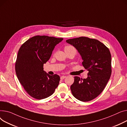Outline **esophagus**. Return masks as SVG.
I'll return each mask as SVG.
<instances>
[{
  "label": "esophagus",
  "mask_w": 127,
  "mask_h": 127,
  "mask_svg": "<svg viewBox=\"0 0 127 127\" xmlns=\"http://www.w3.org/2000/svg\"><path fill=\"white\" fill-rule=\"evenodd\" d=\"M65 77H66V76H62L61 77V79H64Z\"/></svg>",
  "instance_id": "34e87169"
}]
</instances>
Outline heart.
Masks as SVG:
<instances>
[{
    "instance_id": "1",
    "label": "heart",
    "mask_w": 127,
    "mask_h": 127,
    "mask_svg": "<svg viewBox=\"0 0 127 127\" xmlns=\"http://www.w3.org/2000/svg\"><path fill=\"white\" fill-rule=\"evenodd\" d=\"M65 50H72L74 52V53H75V54L76 53V52L75 48L73 47V46H65V48H64V51Z\"/></svg>"
}]
</instances>
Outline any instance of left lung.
<instances>
[{"mask_svg": "<svg viewBox=\"0 0 127 127\" xmlns=\"http://www.w3.org/2000/svg\"><path fill=\"white\" fill-rule=\"evenodd\" d=\"M66 41L77 50L83 60L82 65L89 71L86 79L74 77V83L70 87L72 93L81 101L93 100L102 92L111 75L109 49L99 40L87 37Z\"/></svg>", "mask_w": 127, "mask_h": 127, "instance_id": "8db88e82", "label": "left lung"}]
</instances>
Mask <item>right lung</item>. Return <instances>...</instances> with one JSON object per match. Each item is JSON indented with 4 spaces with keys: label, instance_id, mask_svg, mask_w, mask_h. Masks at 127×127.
I'll return each instance as SVG.
<instances>
[{
    "label": "right lung",
    "instance_id": "right-lung-1",
    "mask_svg": "<svg viewBox=\"0 0 127 127\" xmlns=\"http://www.w3.org/2000/svg\"><path fill=\"white\" fill-rule=\"evenodd\" d=\"M63 38L37 35L22 44L15 63V71L20 83L32 97H48L58 87L60 77L50 75L43 71V64L50 59L52 51Z\"/></svg>",
    "mask_w": 127,
    "mask_h": 127
}]
</instances>
